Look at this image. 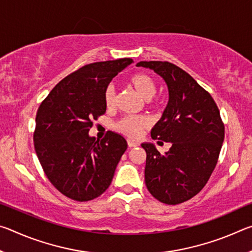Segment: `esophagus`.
<instances>
[{
    "label": "esophagus",
    "mask_w": 252,
    "mask_h": 252,
    "mask_svg": "<svg viewBox=\"0 0 252 252\" xmlns=\"http://www.w3.org/2000/svg\"><path fill=\"white\" fill-rule=\"evenodd\" d=\"M138 142H135L134 140H131V139H127V146H129V148H134L138 146Z\"/></svg>",
    "instance_id": "1"
}]
</instances>
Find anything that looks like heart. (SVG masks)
Listing matches in <instances>:
<instances>
[{
  "label": "heart",
  "instance_id": "heart-1",
  "mask_svg": "<svg viewBox=\"0 0 252 252\" xmlns=\"http://www.w3.org/2000/svg\"><path fill=\"white\" fill-rule=\"evenodd\" d=\"M130 84L144 100H150L157 92V83L151 75L147 73H138L130 79ZM117 92L114 84L110 83L105 87L103 92V101L108 109L116 105ZM149 126V120L144 117H123L116 123V129L131 138H136Z\"/></svg>",
  "mask_w": 252,
  "mask_h": 252
}]
</instances>
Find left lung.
I'll use <instances>...</instances> for the list:
<instances>
[{
    "instance_id": "8db88e82",
    "label": "left lung",
    "mask_w": 252,
    "mask_h": 252,
    "mask_svg": "<svg viewBox=\"0 0 252 252\" xmlns=\"http://www.w3.org/2000/svg\"><path fill=\"white\" fill-rule=\"evenodd\" d=\"M168 85L169 102L151 130L153 140L171 142L164 155L152 143L147 152L144 181L160 202L179 204L194 197L206 186L218 162L224 125L210 93L181 67L167 61H141Z\"/></svg>"
}]
</instances>
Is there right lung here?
<instances>
[{"label":"right lung","instance_id":"obj_1","mask_svg":"<svg viewBox=\"0 0 252 252\" xmlns=\"http://www.w3.org/2000/svg\"><path fill=\"white\" fill-rule=\"evenodd\" d=\"M132 62L125 58L80 67L60 81L39 106L34 148L45 176L67 198L90 201L112 182L127 148L126 139L108 131L95 140L89 131L106 110L105 87Z\"/></svg>","mask_w":252,"mask_h":252}]
</instances>
